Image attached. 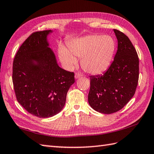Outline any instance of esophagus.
Masks as SVG:
<instances>
[{"label":"esophagus","mask_w":154,"mask_h":154,"mask_svg":"<svg viewBox=\"0 0 154 154\" xmlns=\"http://www.w3.org/2000/svg\"><path fill=\"white\" fill-rule=\"evenodd\" d=\"M82 76H83V75L79 73H75V78L76 79H79V78L81 77Z\"/></svg>","instance_id":"1"}]
</instances>
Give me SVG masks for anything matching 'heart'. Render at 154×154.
<instances>
[{
    "label": "heart",
    "mask_w": 154,
    "mask_h": 154,
    "mask_svg": "<svg viewBox=\"0 0 154 154\" xmlns=\"http://www.w3.org/2000/svg\"><path fill=\"white\" fill-rule=\"evenodd\" d=\"M68 50L63 45L58 48L62 63L69 69L77 64L81 58L83 70L91 75H99L106 71L112 63L116 50L114 39L108 35L90 34L72 39L67 42Z\"/></svg>",
    "instance_id": "b5f03b06"
}]
</instances>
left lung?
Returning a JSON list of instances; mask_svg holds the SVG:
<instances>
[{
    "mask_svg": "<svg viewBox=\"0 0 154 154\" xmlns=\"http://www.w3.org/2000/svg\"><path fill=\"white\" fill-rule=\"evenodd\" d=\"M118 50L114 61L103 75L90 76V106L97 112L112 114L122 109L133 97L138 85L139 59L128 36L114 29Z\"/></svg>",
    "mask_w": 154,
    "mask_h": 154,
    "instance_id": "1",
    "label": "left lung"
}]
</instances>
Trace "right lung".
<instances>
[{"instance_id":"obj_1","label":"right lung","mask_w":154,"mask_h":154,"mask_svg":"<svg viewBox=\"0 0 154 154\" xmlns=\"http://www.w3.org/2000/svg\"><path fill=\"white\" fill-rule=\"evenodd\" d=\"M53 30L36 32L20 47L13 61L12 82L18 103L32 115L49 118L64 107L74 73L59 66L50 48Z\"/></svg>"}]
</instances>
